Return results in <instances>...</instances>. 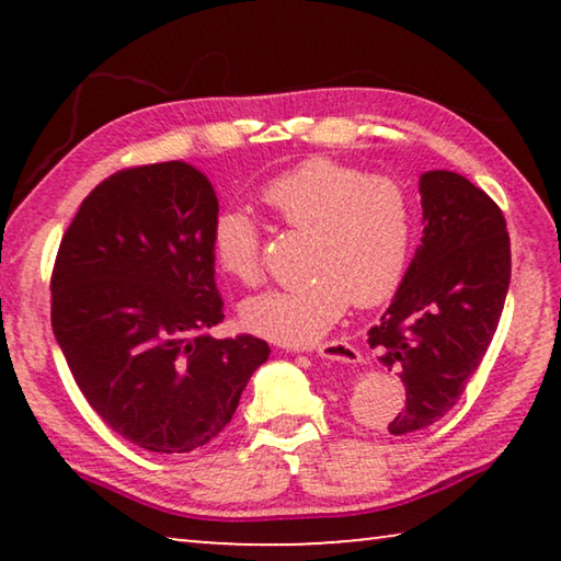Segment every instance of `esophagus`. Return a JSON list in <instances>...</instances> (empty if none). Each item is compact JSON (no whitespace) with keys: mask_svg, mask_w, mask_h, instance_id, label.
Here are the masks:
<instances>
[{"mask_svg":"<svg viewBox=\"0 0 561 561\" xmlns=\"http://www.w3.org/2000/svg\"><path fill=\"white\" fill-rule=\"evenodd\" d=\"M317 351H319L321 358L341 360V364H358V360H360V351L354 344H348L346 339L324 341V344H319Z\"/></svg>","mask_w":561,"mask_h":561,"instance_id":"1","label":"esophagus"}]
</instances>
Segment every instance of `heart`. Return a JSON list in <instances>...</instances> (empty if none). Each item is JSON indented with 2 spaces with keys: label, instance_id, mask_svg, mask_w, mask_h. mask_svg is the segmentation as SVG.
<instances>
[{
  "label": "heart",
  "instance_id": "heart-1",
  "mask_svg": "<svg viewBox=\"0 0 561 561\" xmlns=\"http://www.w3.org/2000/svg\"><path fill=\"white\" fill-rule=\"evenodd\" d=\"M262 203L284 227L307 232L309 277L244 301L242 321L254 334L307 346L336 324L351 299L376 307L401 287L415 240V201L401 180L311 158L270 180ZM213 252L227 277L247 287L262 282V230L250 215L217 217Z\"/></svg>",
  "mask_w": 561,
  "mask_h": 561
}]
</instances>
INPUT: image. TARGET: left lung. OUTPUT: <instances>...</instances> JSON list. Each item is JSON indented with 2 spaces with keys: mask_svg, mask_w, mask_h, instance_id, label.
<instances>
[{
  "mask_svg": "<svg viewBox=\"0 0 561 561\" xmlns=\"http://www.w3.org/2000/svg\"><path fill=\"white\" fill-rule=\"evenodd\" d=\"M423 237L368 344L401 376L388 431L428 428L460 401L495 336L510 287V234L497 203L450 170L421 175Z\"/></svg>",
  "mask_w": 561,
  "mask_h": 561,
  "instance_id": "obj_1",
  "label": "left lung"
}]
</instances>
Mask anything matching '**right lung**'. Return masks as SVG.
<instances>
[{
	"instance_id": "obj_1",
	"label": "right lung",
	"mask_w": 561,
	"mask_h": 561,
	"mask_svg": "<svg viewBox=\"0 0 561 561\" xmlns=\"http://www.w3.org/2000/svg\"><path fill=\"white\" fill-rule=\"evenodd\" d=\"M220 213L203 170L170 163L113 173L81 203L51 272V329L103 423L150 453L203 448L232 421L267 341L213 339Z\"/></svg>"
}]
</instances>
